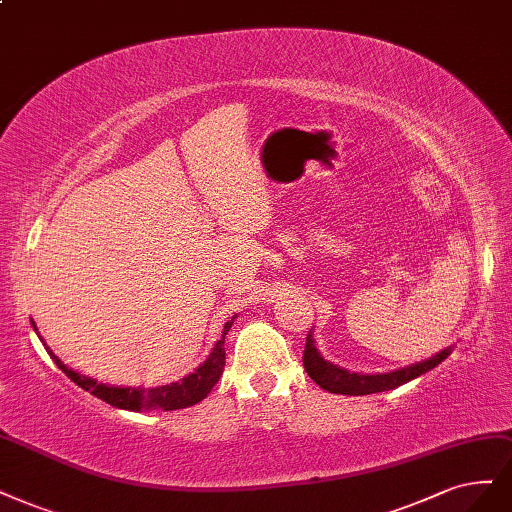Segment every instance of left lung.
I'll use <instances>...</instances> for the list:
<instances>
[{"mask_svg":"<svg viewBox=\"0 0 512 512\" xmlns=\"http://www.w3.org/2000/svg\"><path fill=\"white\" fill-rule=\"evenodd\" d=\"M451 351H453V345L438 351V354L430 356L428 360L390 370V373H375V375L349 373L347 368H341L337 364L324 360L320 349L315 345L313 330H309L303 364H305L307 375L320 385L322 390L330 394H343V396H366V394H377V392H390L394 387H400L421 375H426L428 370L436 368L440 362H443Z\"/></svg>","mask_w":512,"mask_h":512,"instance_id":"obj_1","label":"left lung"}]
</instances>
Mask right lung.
<instances>
[{
  "instance_id": "right-lung-1",
  "label": "right lung",
  "mask_w": 512,
  "mask_h": 512,
  "mask_svg": "<svg viewBox=\"0 0 512 512\" xmlns=\"http://www.w3.org/2000/svg\"><path fill=\"white\" fill-rule=\"evenodd\" d=\"M235 317L237 315H233L231 320L224 324L222 337L216 341V345H214V349H211V354L207 356V360L195 368V373H190L184 379L167 383V385L148 387V390H142V387L105 385V383H97V379H91V377H84V375L76 373L74 368H69L55 354H52V349L40 337L38 328H35L33 322L31 324H33V330L38 332V337H40L42 345L46 347L50 358L55 360V364L63 370V373L69 379H72L76 385H80L82 390L91 392L93 396L101 398L103 402L112 404V407H116V409L144 413V411H178V409H186V407H192V404L201 402L211 392V387L218 383V379L224 373V360H226L224 358V337L228 334V330H231Z\"/></svg>"
}]
</instances>
